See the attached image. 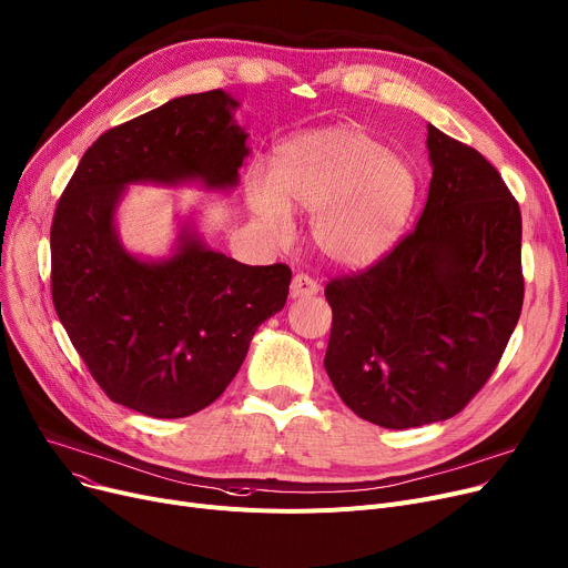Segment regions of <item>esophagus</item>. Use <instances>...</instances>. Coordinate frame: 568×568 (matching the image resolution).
Instances as JSON below:
<instances>
[{
    "label": "esophagus",
    "instance_id": "34e87169",
    "mask_svg": "<svg viewBox=\"0 0 568 568\" xmlns=\"http://www.w3.org/2000/svg\"><path fill=\"white\" fill-rule=\"evenodd\" d=\"M317 292H320V283L313 281L308 274H296L290 283L292 300H304V296H313Z\"/></svg>",
    "mask_w": 568,
    "mask_h": 568
}]
</instances>
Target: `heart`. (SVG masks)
Segmentation results:
<instances>
[{
	"label": "heart",
	"instance_id": "heart-1",
	"mask_svg": "<svg viewBox=\"0 0 568 568\" xmlns=\"http://www.w3.org/2000/svg\"><path fill=\"white\" fill-rule=\"evenodd\" d=\"M248 202L264 230L285 239L290 209L311 212V242L334 266L359 268L389 251L416 202L412 165L359 129L290 140L274 176H253Z\"/></svg>",
	"mask_w": 568,
	"mask_h": 568
}]
</instances>
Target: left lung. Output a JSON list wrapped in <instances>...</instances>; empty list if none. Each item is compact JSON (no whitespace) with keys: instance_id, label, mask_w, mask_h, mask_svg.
I'll use <instances>...</instances> for the list:
<instances>
[{"instance_id":"8db88e82","label":"left lung","mask_w":568,"mask_h":568,"mask_svg":"<svg viewBox=\"0 0 568 568\" xmlns=\"http://www.w3.org/2000/svg\"><path fill=\"white\" fill-rule=\"evenodd\" d=\"M433 179L416 227L359 274L326 283L324 368L382 428L452 419L497 368L525 296L523 219L476 149L428 126Z\"/></svg>"}]
</instances>
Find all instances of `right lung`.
I'll return each instance as SVG.
<instances>
[{"label": "right lung", "instance_id": "obj_1", "mask_svg": "<svg viewBox=\"0 0 568 568\" xmlns=\"http://www.w3.org/2000/svg\"><path fill=\"white\" fill-rule=\"evenodd\" d=\"M223 89L189 94L105 131L57 202L52 304L105 396L154 419L212 405L242 368L257 326L285 306L287 264L251 266L186 223L165 260L131 255L114 212L129 184H239L248 133Z\"/></svg>", "mask_w": 568, "mask_h": 568}]
</instances>
